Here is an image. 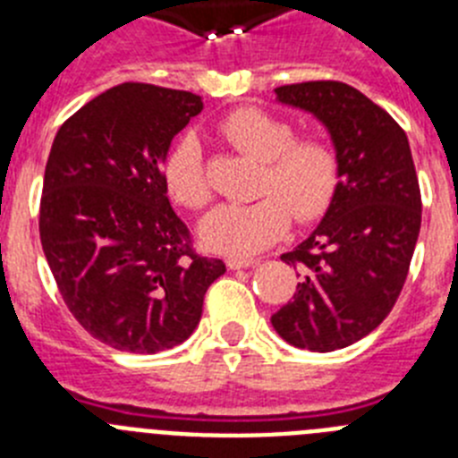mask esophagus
Segmentation results:
<instances>
[{"label": "esophagus", "mask_w": 458, "mask_h": 458, "mask_svg": "<svg viewBox=\"0 0 458 458\" xmlns=\"http://www.w3.org/2000/svg\"><path fill=\"white\" fill-rule=\"evenodd\" d=\"M226 266L232 270H238V268H252V266H257V259H238V257H229L226 259Z\"/></svg>", "instance_id": "1"}]
</instances>
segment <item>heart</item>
Listing matches in <instances>:
<instances>
[{
	"mask_svg": "<svg viewBox=\"0 0 458 458\" xmlns=\"http://www.w3.org/2000/svg\"><path fill=\"white\" fill-rule=\"evenodd\" d=\"M222 140L261 163L252 204L220 206L201 222V241L229 257H252L289 232L291 220L314 225L326 216L342 185L337 148L318 137H295L289 121L264 109L241 107L217 125ZM167 192L176 204L201 210L213 201L204 153L194 137L169 148L163 165Z\"/></svg>",
	"mask_w": 458,
	"mask_h": 458,
	"instance_id": "obj_1",
	"label": "heart"
}]
</instances>
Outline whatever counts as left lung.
I'll return each mask as SVG.
<instances>
[{
    "label": "left lung",
    "instance_id": "8db88e82",
    "mask_svg": "<svg viewBox=\"0 0 458 458\" xmlns=\"http://www.w3.org/2000/svg\"><path fill=\"white\" fill-rule=\"evenodd\" d=\"M279 103L323 121L342 185L321 225L282 261L302 277L273 327L298 349L337 351L386 321L422 225V194L403 128L365 93L335 80L284 84Z\"/></svg>",
    "mask_w": 458,
    "mask_h": 458
}]
</instances>
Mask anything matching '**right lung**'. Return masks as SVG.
<instances>
[{
    "label": "right lung",
    "instance_id": "obj_1",
    "mask_svg": "<svg viewBox=\"0 0 458 458\" xmlns=\"http://www.w3.org/2000/svg\"><path fill=\"white\" fill-rule=\"evenodd\" d=\"M201 107L190 91L125 82L68 116L52 144L43 252L72 317L116 351L157 353L185 342L226 270L192 248L163 176L174 135Z\"/></svg>",
    "mask_w": 458,
    "mask_h": 458
}]
</instances>
